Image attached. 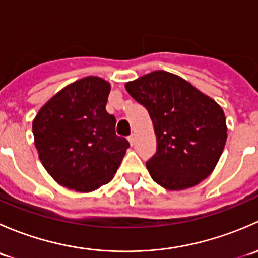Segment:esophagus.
<instances>
[{
    "mask_svg": "<svg viewBox=\"0 0 258 258\" xmlns=\"http://www.w3.org/2000/svg\"><path fill=\"white\" fill-rule=\"evenodd\" d=\"M127 139H128V141H130V144H131V146L135 145V136H134V135L128 136V137H127Z\"/></svg>",
    "mask_w": 258,
    "mask_h": 258,
    "instance_id": "esophagus-1",
    "label": "esophagus"
}]
</instances>
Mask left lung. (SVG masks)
I'll return each instance as SVG.
<instances>
[{"instance_id": "left-lung-1", "label": "left lung", "mask_w": 258, "mask_h": 258, "mask_svg": "<svg viewBox=\"0 0 258 258\" xmlns=\"http://www.w3.org/2000/svg\"><path fill=\"white\" fill-rule=\"evenodd\" d=\"M124 87L152 119L157 150L146 167L153 181L179 191L209 177L227 140L221 106L166 71H153Z\"/></svg>"}]
</instances>
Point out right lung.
I'll list each match as a JSON object with an SVG mask.
<instances>
[{"instance_id": "add662e5", "label": "right lung", "mask_w": 258, "mask_h": 258, "mask_svg": "<svg viewBox=\"0 0 258 258\" xmlns=\"http://www.w3.org/2000/svg\"><path fill=\"white\" fill-rule=\"evenodd\" d=\"M111 86L96 76L62 88L32 123L35 146L51 177L70 189L91 192L108 183L130 147L106 111Z\"/></svg>"}]
</instances>
